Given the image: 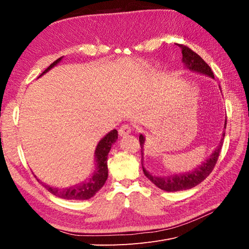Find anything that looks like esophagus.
Here are the masks:
<instances>
[{
    "label": "esophagus",
    "instance_id": "1",
    "mask_svg": "<svg viewBox=\"0 0 249 249\" xmlns=\"http://www.w3.org/2000/svg\"><path fill=\"white\" fill-rule=\"evenodd\" d=\"M131 133V126L129 124H124L119 127L118 130V134L119 136H126V135H129Z\"/></svg>",
    "mask_w": 249,
    "mask_h": 249
}]
</instances>
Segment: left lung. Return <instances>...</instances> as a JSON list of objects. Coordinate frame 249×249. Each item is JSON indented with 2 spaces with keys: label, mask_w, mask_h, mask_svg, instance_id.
Masks as SVG:
<instances>
[{
  "label": "left lung",
  "mask_w": 249,
  "mask_h": 249,
  "mask_svg": "<svg viewBox=\"0 0 249 249\" xmlns=\"http://www.w3.org/2000/svg\"><path fill=\"white\" fill-rule=\"evenodd\" d=\"M178 47L180 48V50H182V55H183L182 61L188 70H190L192 71H196V72H199L202 74H206V76H209L212 79H214V73H213L212 70L210 69V66L205 61H203L202 58L199 55H197L196 53L193 52L190 48H188L187 46L178 44ZM225 126H227V119H225L224 129H225ZM224 136H225V133L223 131L221 140L219 142V144H218V146L216 147V149L205 162L201 163L196 168L192 169L189 172L176 173V175L166 176V177H156V176H153L152 173H149L144 168V166H143V146H144L145 138L142 134H140L139 142H140V146H141V156H142L141 164H142L143 172H144L145 177L150 179V182L154 183L158 188H160V189H162L164 191L176 192V191L191 189V188L200 184L203 179H206V178L214 169L216 162L218 160V157H219V153L221 150L222 144H223Z\"/></svg>",
  "instance_id": "obj_1"
}]
</instances>
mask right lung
Listing matches in <instances>:
<instances>
[{
	"label": "right lung",
	"mask_w": 249,
	"mask_h": 249,
	"mask_svg": "<svg viewBox=\"0 0 249 249\" xmlns=\"http://www.w3.org/2000/svg\"><path fill=\"white\" fill-rule=\"evenodd\" d=\"M62 58L63 57H60L59 59L56 60V61L53 62L39 77H41L42 74L48 72L50 70L53 69V67L56 66L60 61H61ZM117 138H118L117 131L112 130L99 142V144L96 145L95 152H94L95 165H96L95 170L92 173V176L90 177L87 180H85V182L74 185L70 188H63V189H61V188L51 187L47 184H42V185L49 192L56 195V196L60 198L74 199V200H85V199L91 198L105 185V183H106V180L108 178L107 158H108V154L110 152L112 144L116 141Z\"/></svg>",
	"instance_id": "1"
}]
</instances>
